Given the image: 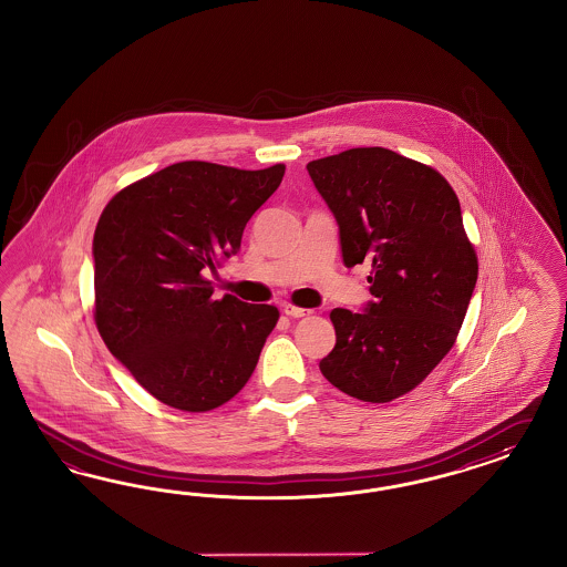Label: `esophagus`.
Wrapping results in <instances>:
<instances>
[{"label":"esophagus","instance_id":"1","mask_svg":"<svg viewBox=\"0 0 567 567\" xmlns=\"http://www.w3.org/2000/svg\"><path fill=\"white\" fill-rule=\"evenodd\" d=\"M282 311H285L289 318H303V316H309V313H311V309L295 308V306H285Z\"/></svg>","mask_w":567,"mask_h":567}]
</instances>
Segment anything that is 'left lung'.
Masks as SVG:
<instances>
[{
    "instance_id": "obj_1",
    "label": "left lung",
    "mask_w": 567,
    "mask_h": 567,
    "mask_svg": "<svg viewBox=\"0 0 567 567\" xmlns=\"http://www.w3.org/2000/svg\"><path fill=\"white\" fill-rule=\"evenodd\" d=\"M339 224L347 268L370 261L361 313L337 308V344L320 372L349 396L386 403L410 393L457 339L478 278L462 207L445 176L384 147L308 164Z\"/></svg>"
}]
</instances>
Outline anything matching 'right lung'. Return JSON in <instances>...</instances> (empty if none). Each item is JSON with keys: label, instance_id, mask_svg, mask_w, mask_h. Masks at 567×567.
I'll use <instances>...</instances> for the list:
<instances>
[{"label": "right lung", "instance_id": "add662e5", "mask_svg": "<svg viewBox=\"0 0 567 567\" xmlns=\"http://www.w3.org/2000/svg\"><path fill=\"white\" fill-rule=\"evenodd\" d=\"M285 166L178 162L116 193L93 237L95 324L152 395L209 412L239 393L278 322L275 306L212 299L206 276L239 251L245 224Z\"/></svg>", "mask_w": 567, "mask_h": 567}]
</instances>
